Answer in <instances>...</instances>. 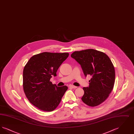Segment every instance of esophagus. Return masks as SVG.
<instances>
[{
  "label": "esophagus",
  "mask_w": 134,
  "mask_h": 134,
  "mask_svg": "<svg viewBox=\"0 0 134 134\" xmlns=\"http://www.w3.org/2000/svg\"><path fill=\"white\" fill-rule=\"evenodd\" d=\"M69 87L71 88H74V89H75V88H77L76 86H74V85H71L69 86Z\"/></svg>",
  "instance_id": "34e87169"
}]
</instances>
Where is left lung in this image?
Instances as JSON below:
<instances>
[{
	"label": "left lung",
	"mask_w": 134,
	"mask_h": 134,
	"mask_svg": "<svg viewBox=\"0 0 134 134\" xmlns=\"http://www.w3.org/2000/svg\"><path fill=\"white\" fill-rule=\"evenodd\" d=\"M71 57L81 65L85 76H91L89 87L83 88L82 102L92 107L100 104L108 98L115 84V68L110 59L104 53L92 49L75 51Z\"/></svg>",
	"instance_id": "obj_1"
}]
</instances>
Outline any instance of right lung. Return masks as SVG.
Segmentation results:
<instances>
[{
    "mask_svg": "<svg viewBox=\"0 0 134 134\" xmlns=\"http://www.w3.org/2000/svg\"><path fill=\"white\" fill-rule=\"evenodd\" d=\"M68 53L43 52L34 55L23 71V88L26 97L40 110L52 111L57 108L68 87H58L50 81Z\"/></svg>",
    "mask_w": 134,
    "mask_h": 134,
    "instance_id": "obj_1",
    "label": "right lung"
}]
</instances>
